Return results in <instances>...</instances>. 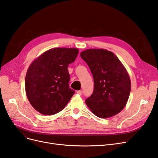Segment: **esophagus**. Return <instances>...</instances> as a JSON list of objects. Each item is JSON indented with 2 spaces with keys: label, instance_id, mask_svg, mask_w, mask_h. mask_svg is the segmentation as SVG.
<instances>
[{
  "label": "esophagus",
  "instance_id": "1",
  "mask_svg": "<svg viewBox=\"0 0 158 158\" xmlns=\"http://www.w3.org/2000/svg\"><path fill=\"white\" fill-rule=\"evenodd\" d=\"M76 93H77V94H79V95H82V91H81V90L77 91V92H76Z\"/></svg>",
  "mask_w": 158,
  "mask_h": 158
}]
</instances>
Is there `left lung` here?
I'll use <instances>...</instances> for the list:
<instances>
[{
  "mask_svg": "<svg viewBox=\"0 0 158 158\" xmlns=\"http://www.w3.org/2000/svg\"><path fill=\"white\" fill-rule=\"evenodd\" d=\"M80 56L92 72L93 94L85 99L92 112L99 118H109L125 107L131 82L125 66L113 52L103 49H90Z\"/></svg>",
  "mask_w": 158,
  "mask_h": 158,
  "instance_id": "left-lung-1",
  "label": "left lung"
}]
</instances>
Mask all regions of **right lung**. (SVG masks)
I'll return each mask as SVG.
<instances>
[{"label": "right lung", "instance_id": "1", "mask_svg": "<svg viewBox=\"0 0 158 158\" xmlns=\"http://www.w3.org/2000/svg\"><path fill=\"white\" fill-rule=\"evenodd\" d=\"M76 48L45 51L30 65L25 80L27 98L37 111L51 115L67 105L75 92L69 87L68 66L78 54Z\"/></svg>", "mask_w": 158, "mask_h": 158}]
</instances>
